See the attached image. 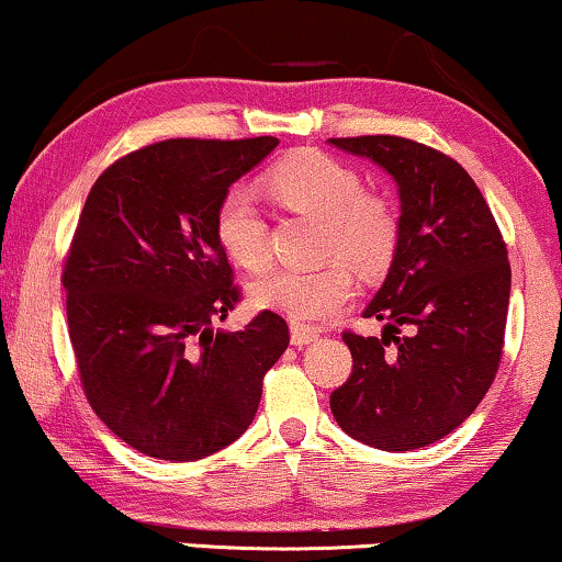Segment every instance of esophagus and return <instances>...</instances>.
Wrapping results in <instances>:
<instances>
[{
	"label": "esophagus",
	"mask_w": 562,
	"mask_h": 562,
	"mask_svg": "<svg viewBox=\"0 0 562 562\" xmlns=\"http://www.w3.org/2000/svg\"><path fill=\"white\" fill-rule=\"evenodd\" d=\"M321 336L318 328H311V326H300V323H292V344L295 346H305L315 341V338Z\"/></svg>",
	"instance_id": "obj_1"
}]
</instances>
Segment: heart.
I'll use <instances>...</instances> for the list:
<instances>
[{
	"instance_id": "heart-1",
	"label": "heart",
	"mask_w": 562,
	"mask_h": 562,
	"mask_svg": "<svg viewBox=\"0 0 562 562\" xmlns=\"http://www.w3.org/2000/svg\"><path fill=\"white\" fill-rule=\"evenodd\" d=\"M274 203L300 216L318 218L321 259L315 270H272L251 284V300L274 307L297 323H318L336 315L353 297L359 274H379L397 255L402 221L390 195L367 191L363 178L336 157L303 149L288 155L265 176ZM213 232L221 249L244 270H262L270 262L267 221L259 205L241 188H232L216 205Z\"/></svg>"
}]
</instances>
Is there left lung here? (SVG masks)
<instances>
[{"label":"left lung","instance_id":"left-lung-1","mask_svg":"<svg viewBox=\"0 0 562 562\" xmlns=\"http://www.w3.org/2000/svg\"><path fill=\"white\" fill-rule=\"evenodd\" d=\"M330 145L382 165L402 203L397 255L363 311L386 321L384 334L344 330L353 369L330 394V413L371 448H425L479 407L499 369L512 288L507 244L469 172L440 149L394 134Z\"/></svg>","mask_w":562,"mask_h":562}]
</instances>
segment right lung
Here are the masks:
<instances>
[{"mask_svg": "<svg viewBox=\"0 0 562 562\" xmlns=\"http://www.w3.org/2000/svg\"><path fill=\"white\" fill-rule=\"evenodd\" d=\"M278 137H178L120 157L83 203L63 262L86 400L139 453L199 461L249 428L290 344L282 315L213 330L241 300L213 232L228 186Z\"/></svg>", "mask_w": 562, "mask_h": 562, "instance_id": "obj_1", "label": "right lung"}]
</instances>
